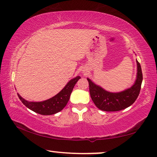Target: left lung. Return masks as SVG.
Returning <instances> with one entry per match:
<instances>
[{
    "instance_id": "8db88e82",
    "label": "left lung",
    "mask_w": 157,
    "mask_h": 157,
    "mask_svg": "<svg viewBox=\"0 0 157 157\" xmlns=\"http://www.w3.org/2000/svg\"><path fill=\"white\" fill-rule=\"evenodd\" d=\"M136 62V78L134 83L127 89L119 92L107 91L100 85L87 78L89 82L90 93L96 107L102 111L116 112L125 109L133 104L138 98L142 82V72L141 65Z\"/></svg>"
}]
</instances>
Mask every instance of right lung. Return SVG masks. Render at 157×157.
Masks as SVG:
<instances>
[{
	"label": "right lung",
	"instance_id": "obj_1",
	"mask_svg": "<svg viewBox=\"0 0 157 157\" xmlns=\"http://www.w3.org/2000/svg\"><path fill=\"white\" fill-rule=\"evenodd\" d=\"M80 78L79 76H77L70 79L56 95L42 101H29L22 98L18 93L17 96L23 105L32 111L42 115H51L60 112L65 107L70 100V94L75 85Z\"/></svg>",
	"mask_w": 157,
	"mask_h": 157
}]
</instances>
